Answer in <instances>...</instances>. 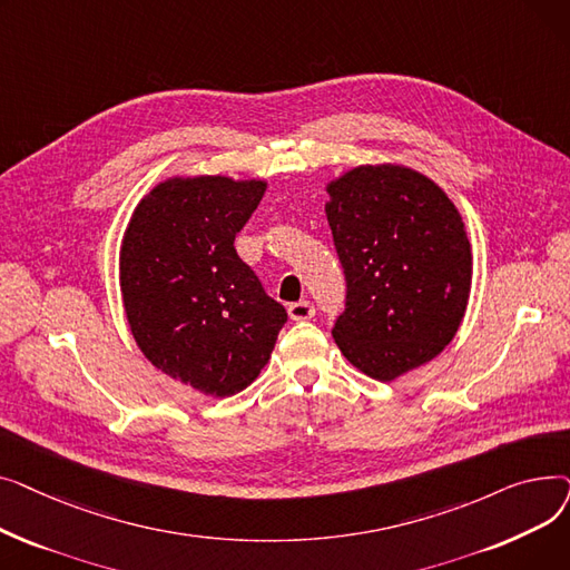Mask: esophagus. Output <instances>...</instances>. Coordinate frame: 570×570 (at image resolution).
I'll return each instance as SVG.
<instances>
[{"label": "esophagus", "instance_id": "1", "mask_svg": "<svg viewBox=\"0 0 570 570\" xmlns=\"http://www.w3.org/2000/svg\"><path fill=\"white\" fill-rule=\"evenodd\" d=\"M288 316L293 321H309L314 316V305L309 301H301V303H291L288 305Z\"/></svg>", "mask_w": 570, "mask_h": 570}]
</instances>
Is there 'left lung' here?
Returning a JSON list of instances; mask_svg holds the SVG:
<instances>
[{
    "label": "left lung",
    "mask_w": 570,
    "mask_h": 570,
    "mask_svg": "<svg viewBox=\"0 0 570 570\" xmlns=\"http://www.w3.org/2000/svg\"><path fill=\"white\" fill-rule=\"evenodd\" d=\"M325 191L346 277L335 344L363 374L395 381L436 357L464 318L473 273L464 222L428 175L397 164L355 166Z\"/></svg>",
    "instance_id": "obj_1"
}]
</instances>
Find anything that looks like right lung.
<instances>
[{"mask_svg": "<svg viewBox=\"0 0 570 570\" xmlns=\"http://www.w3.org/2000/svg\"><path fill=\"white\" fill-rule=\"evenodd\" d=\"M265 179L175 175L136 205L119 247L131 335L157 370L230 397L261 374L286 323L233 243Z\"/></svg>", "mask_w": 570, "mask_h": 570, "instance_id": "add662e5", "label": "right lung"}]
</instances>
